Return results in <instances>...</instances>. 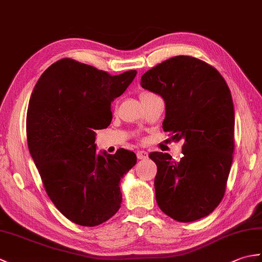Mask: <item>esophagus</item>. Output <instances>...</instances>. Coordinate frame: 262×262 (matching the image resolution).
Here are the masks:
<instances>
[{"label":"esophagus","instance_id":"obj_1","mask_svg":"<svg viewBox=\"0 0 262 262\" xmlns=\"http://www.w3.org/2000/svg\"><path fill=\"white\" fill-rule=\"evenodd\" d=\"M136 155L138 160H145L147 158V153L145 151H138Z\"/></svg>","mask_w":262,"mask_h":262}]
</instances>
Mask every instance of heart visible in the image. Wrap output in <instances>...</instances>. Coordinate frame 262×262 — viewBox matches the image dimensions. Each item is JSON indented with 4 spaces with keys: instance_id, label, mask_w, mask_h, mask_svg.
I'll list each match as a JSON object with an SVG mask.
<instances>
[{
    "instance_id": "obj_1",
    "label": "heart",
    "mask_w": 262,
    "mask_h": 262,
    "mask_svg": "<svg viewBox=\"0 0 262 262\" xmlns=\"http://www.w3.org/2000/svg\"><path fill=\"white\" fill-rule=\"evenodd\" d=\"M149 94H152V93H149V92H145V93H142V96H141V99H142V98H145V97H147V96H149Z\"/></svg>"
}]
</instances>
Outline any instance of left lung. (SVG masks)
Instances as JSON below:
<instances>
[{"label": "left lung", "instance_id": "obj_1", "mask_svg": "<svg viewBox=\"0 0 262 262\" xmlns=\"http://www.w3.org/2000/svg\"><path fill=\"white\" fill-rule=\"evenodd\" d=\"M142 88L165 102L163 130L183 140L179 162L152 152L158 166L155 198L178 222L209 215L223 199L234 151V107L219 71L191 56L164 60L142 75Z\"/></svg>", "mask_w": 262, "mask_h": 262}]
</instances>
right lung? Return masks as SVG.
<instances>
[{
  "instance_id": "1",
  "label": "right lung",
  "mask_w": 262,
  "mask_h": 262,
  "mask_svg": "<svg viewBox=\"0 0 262 262\" xmlns=\"http://www.w3.org/2000/svg\"><path fill=\"white\" fill-rule=\"evenodd\" d=\"M136 73L110 75L63 58L33 88L27 113L28 147L48 197L75 224L97 226L120 208V180L137 158L124 148L97 153L94 130L110 125L111 102Z\"/></svg>"
}]
</instances>
